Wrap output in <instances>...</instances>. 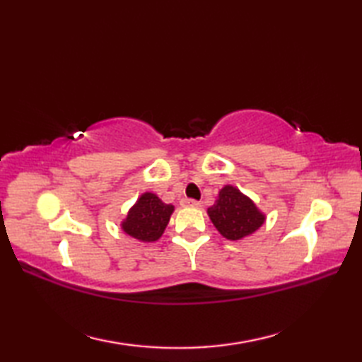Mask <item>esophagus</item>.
<instances>
[{
    "label": "esophagus",
    "instance_id": "1",
    "mask_svg": "<svg viewBox=\"0 0 362 362\" xmlns=\"http://www.w3.org/2000/svg\"><path fill=\"white\" fill-rule=\"evenodd\" d=\"M182 205L183 206H199V202L196 201V199H183Z\"/></svg>",
    "mask_w": 362,
    "mask_h": 362
}]
</instances>
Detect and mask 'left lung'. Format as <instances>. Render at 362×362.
<instances>
[{
  "mask_svg": "<svg viewBox=\"0 0 362 362\" xmlns=\"http://www.w3.org/2000/svg\"><path fill=\"white\" fill-rule=\"evenodd\" d=\"M209 216L218 232L232 241L252 235L264 222V214L257 205L240 189L230 185L219 191L216 204L209 209Z\"/></svg>",
  "mask_w": 362,
  "mask_h": 362,
  "instance_id": "8db88e82",
  "label": "left lung"
}]
</instances>
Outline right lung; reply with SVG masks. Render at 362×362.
<instances>
[{
	"mask_svg": "<svg viewBox=\"0 0 362 362\" xmlns=\"http://www.w3.org/2000/svg\"><path fill=\"white\" fill-rule=\"evenodd\" d=\"M174 211L173 205L163 204L152 193H144L130 209L122 222V230L138 241L152 243L163 235Z\"/></svg>",
	"mask_w": 362,
	"mask_h": 362,
	"instance_id": "obj_1",
	"label": "right lung"
}]
</instances>
